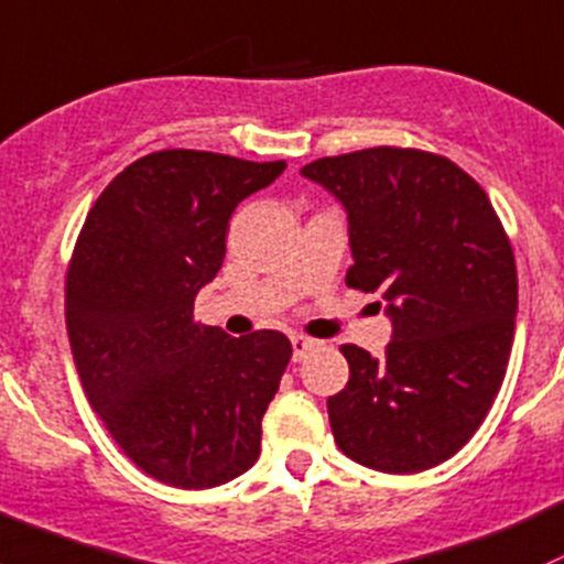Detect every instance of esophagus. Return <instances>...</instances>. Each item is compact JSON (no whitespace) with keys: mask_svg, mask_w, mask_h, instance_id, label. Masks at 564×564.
Here are the masks:
<instances>
[{"mask_svg":"<svg viewBox=\"0 0 564 564\" xmlns=\"http://www.w3.org/2000/svg\"><path fill=\"white\" fill-rule=\"evenodd\" d=\"M290 341H293V360H304V357L314 349V341L306 336H293Z\"/></svg>","mask_w":564,"mask_h":564,"instance_id":"esophagus-1","label":"esophagus"}]
</instances>
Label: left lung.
Instances as JSON below:
<instances>
[{"label": "left lung", "mask_w": 564, "mask_h": 564, "mask_svg": "<svg viewBox=\"0 0 564 564\" xmlns=\"http://www.w3.org/2000/svg\"><path fill=\"white\" fill-rule=\"evenodd\" d=\"M301 174L347 207V288L381 293L392 341L344 344L349 381L328 398L336 446L381 474H420L470 441L498 398L517 323V263L484 187L416 148H368Z\"/></svg>", "instance_id": "8db88e82"}]
</instances>
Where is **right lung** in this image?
Wrapping results in <instances>:
<instances>
[{
    "instance_id": "right-lung-1",
    "label": "right lung",
    "mask_w": 564,
    "mask_h": 564,
    "mask_svg": "<svg viewBox=\"0 0 564 564\" xmlns=\"http://www.w3.org/2000/svg\"><path fill=\"white\" fill-rule=\"evenodd\" d=\"M207 150H159L90 207L66 269V333L90 405L126 457L180 489L241 476L293 344L226 336L193 301L226 258L236 204L284 172Z\"/></svg>"
}]
</instances>
